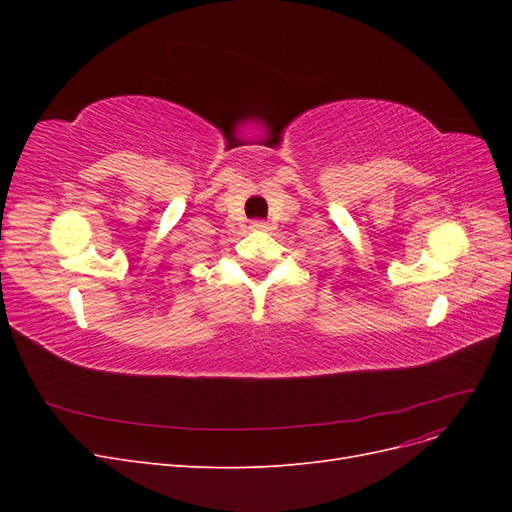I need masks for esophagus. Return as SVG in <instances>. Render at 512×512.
<instances>
[{
    "instance_id": "1",
    "label": "esophagus",
    "mask_w": 512,
    "mask_h": 512,
    "mask_svg": "<svg viewBox=\"0 0 512 512\" xmlns=\"http://www.w3.org/2000/svg\"><path fill=\"white\" fill-rule=\"evenodd\" d=\"M252 228H254V230H269V224H267V222H254Z\"/></svg>"
}]
</instances>
